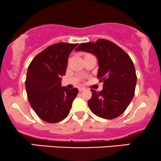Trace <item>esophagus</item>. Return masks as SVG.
<instances>
[{
	"label": "esophagus",
	"mask_w": 161,
	"mask_h": 161,
	"mask_svg": "<svg viewBox=\"0 0 161 161\" xmlns=\"http://www.w3.org/2000/svg\"><path fill=\"white\" fill-rule=\"evenodd\" d=\"M85 89H85L84 87H80V88H79V92H82V91H84Z\"/></svg>",
	"instance_id": "esophagus-1"
}]
</instances>
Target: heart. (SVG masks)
Segmentation results:
<instances>
[{
    "instance_id": "heart-1",
    "label": "heart",
    "mask_w": 161,
    "mask_h": 161,
    "mask_svg": "<svg viewBox=\"0 0 161 161\" xmlns=\"http://www.w3.org/2000/svg\"><path fill=\"white\" fill-rule=\"evenodd\" d=\"M86 55H88V54H86Z\"/></svg>"
}]
</instances>
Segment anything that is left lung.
Masks as SVG:
<instances>
[{
  "label": "left lung",
  "mask_w": 161,
  "mask_h": 161,
  "mask_svg": "<svg viewBox=\"0 0 161 161\" xmlns=\"http://www.w3.org/2000/svg\"><path fill=\"white\" fill-rule=\"evenodd\" d=\"M94 54L98 58L99 82L103 89H91L92 96L88 102L95 115L113 119L126 110L135 95L137 75L130 56L115 43L99 39L95 43H81L75 49Z\"/></svg>",
  "instance_id": "1"
}]
</instances>
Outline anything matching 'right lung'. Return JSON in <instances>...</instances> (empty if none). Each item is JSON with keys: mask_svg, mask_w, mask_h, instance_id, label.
I'll return each mask as SVG.
<instances>
[{"mask_svg": "<svg viewBox=\"0 0 161 161\" xmlns=\"http://www.w3.org/2000/svg\"><path fill=\"white\" fill-rule=\"evenodd\" d=\"M78 43H58L36 55L28 67L26 91L32 108L46 122L56 123L69 114L79 90L61 86L68 57Z\"/></svg>", "mask_w": 161, "mask_h": 161, "instance_id": "right-lung-1", "label": "right lung"}]
</instances>
